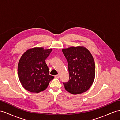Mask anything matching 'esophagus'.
<instances>
[{
    "mask_svg": "<svg viewBox=\"0 0 120 120\" xmlns=\"http://www.w3.org/2000/svg\"><path fill=\"white\" fill-rule=\"evenodd\" d=\"M55 77L57 79H59L60 78V75H57L55 76Z\"/></svg>",
    "mask_w": 120,
    "mask_h": 120,
    "instance_id": "esophagus-1",
    "label": "esophagus"
}]
</instances>
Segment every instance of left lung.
<instances>
[{"label":"left lung","mask_w":120,"mask_h":120,"mask_svg":"<svg viewBox=\"0 0 120 120\" xmlns=\"http://www.w3.org/2000/svg\"><path fill=\"white\" fill-rule=\"evenodd\" d=\"M68 62L69 79L63 82L65 90L72 94L87 91L94 82L95 64L92 55L83 47H71L62 49Z\"/></svg>","instance_id":"1"}]
</instances>
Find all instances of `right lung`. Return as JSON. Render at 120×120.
<instances>
[{"instance_id": "add662e5", "label": "right lung", "mask_w": 120, "mask_h": 120, "mask_svg": "<svg viewBox=\"0 0 120 120\" xmlns=\"http://www.w3.org/2000/svg\"><path fill=\"white\" fill-rule=\"evenodd\" d=\"M52 51V49L33 48L21 56L18 63V74L21 84L27 91L33 93L44 91L54 79L53 76L49 75L45 62Z\"/></svg>"}]
</instances>
